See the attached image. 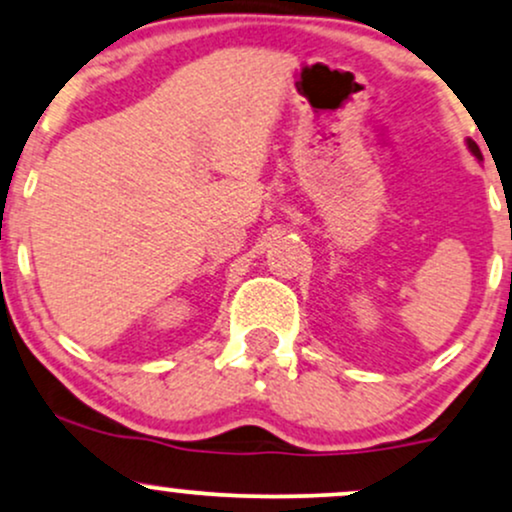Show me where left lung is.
I'll list each match as a JSON object with an SVG mask.
<instances>
[{"label":"left lung","mask_w":512,"mask_h":512,"mask_svg":"<svg viewBox=\"0 0 512 512\" xmlns=\"http://www.w3.org/2000/svg\"><path fill=\"white\" fill-rule=\"evenodd\" d=\"M467 146H469V151H472V154H474V156H477V158H479V161H481V151H479V146H477V144H474V142H472V139H469V142H467Z\"/></svg>","instance_id":"left-lung-1"}]
</instances>
